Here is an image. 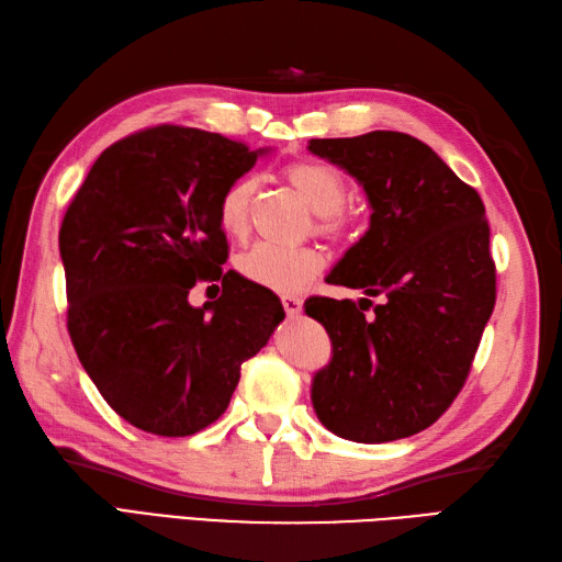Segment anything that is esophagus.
Instances as JSON below:
<instances>
[{"mask_svg":"<svg viewBox=\"0 0 562 562\" xmlns=\"http://www.w3.org/2000/svg\"><path fill=\"white\" fill-rule=\"evenodd\" d=\"M282 306L288 316H300L302 314V300L300 296H282Z\"/></svg>","mask_w":562,"mask_h":562,"instance_id":"esophagus-1","label":"esophagus"}]
</instances>
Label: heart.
Wrapping results in <instances>:
<instances>
[{"instance_id": "heart-1", "label": "heart", "mask_w": 562, "mask_h": 562, "mask_svg": "<svg viewBox=\"0 0 562 562\" xmlns=\"http://www.w3.org/2000/svg\"><path fill=\"white\" fill-rule=\"evenodd\" d=\"M284 178L304 198L306 205L316 212V234L330 238V241H345L352 234L355 217L342 205L348 186H345V178L338 169L321 161H294L284 169ZM256 190L258 181L254 176L238 178L224 190L220 200V224L229 236L244 238L248 234ZM324 266L326 258L314 246L282 248L260 244L238 258V272L248 282L280 294L304 290L308 282L318 278Z\"/></svg>"}]
</instances>
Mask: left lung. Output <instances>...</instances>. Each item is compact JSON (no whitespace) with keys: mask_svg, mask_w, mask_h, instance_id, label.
<instances>
[{"mask_svg":"<svg viewBox=\"0 0 562 562\" xmlns=\"http://www.w3.org/2000/svg\"><path fill=\"white\" fill-rule=\"evenodd\" d=\"M308 149L355 176L372 205L369 232L328 282L381 296L372 317L363 314L372 300L304 304L333 342L330 364L314 376L316 415L364 445L411 437L459 396L495 308L483 200L405 133L312 139Z\"/></svg>","mask_w":562,"mask_h":562,"instance_id":"left-lung-1","label":"left lung"}]
</instances>
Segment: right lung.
Wrapping results in <instances>:
<instances>
[{
    "instance_id": "right-lung-1",
    "label": "right lung",
    "mask_w": 562,
    "mask_h": 562,
    "mask_svg": "<svg viewBox=\"0 0 562 562\" xmlns=\"http://www.w3.org/2000/svg\"><path fill=\"white\" fill-rule=\"evenodd\" d=\"M260 151L195 127L139 130L101 154L65 212L71 345L105 403L145 432L188 437L217 420L284 318L270 290L222 270L220 200ZM198 281H222L221 300L190 307Z\"/></svg>"
}]
</instances>
